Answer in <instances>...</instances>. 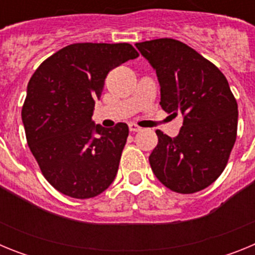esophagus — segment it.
Returning a JSON list of instances; mask_svg holds the SVG:
<instances>
[{
  "label": "esophagus",
  "mask_w": 255,
  "mask_h": 255,
  "mask_svg": "<svg viewBox=\"0 0 255 255\" xmlns=\"http://www.w3.org/2000/svg\"><path fill=\"white\" fill-rule=\"evenodd\" d=\"M129 130H130V131L135 132V131H139V130H140V128H139V126L136 125V124L130 123V124H129Z\"/></svg>",
  "instance_id": "34e87169"
}]
</instances>
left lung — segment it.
Here are the masks:
<instances>
[{
	"label": "left lung",
	"mask_w": 255,
	"mask_h": 255,
	"mask_svg": "<svg viewBox=\"0 0 255 255\" xmlns=\"http://www.w3.org/2000/svg\"><path fill=\"white\" fill-rule=\"evenodd\" d=\"M154 69L161 107L181 114L176 138L157 130L149 155L155 177L170 190L191 194L215 182L226 167L238 131V103L218 67L171 38L135 44Z\"/></svg>",
	"instance_id": "left-lung-1"
}]
</instances>
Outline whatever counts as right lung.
I'll list each match as a JSON object with an SVG mask.
<instances>
[{
  "label": "right lung",
  "instance_id": "add662e5",
  "mask_svg": "<svg viewBox=\"0 0 255 255\" xmlns=\"http://www.w3.org/2000/svg\"><path fill=\"white\" fill-rule=\"evenodd\" d=\"M138 57L129 43H75L43 61L26 88L21 111L26 140L56 190L88 199L114 182L129 135L124 123L92 120L110 70Z\"/></svg>",
  "mask_w": 255,
  "mask_h": 255
}]
</instances>
